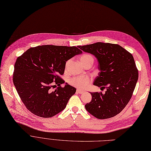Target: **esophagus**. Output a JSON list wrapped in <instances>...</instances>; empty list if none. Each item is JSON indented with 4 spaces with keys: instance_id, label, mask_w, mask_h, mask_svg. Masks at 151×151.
<instances>
[{
    "instance_id": "esophagus-1",
    "label": "esophagus",
    "mask_w": 151,
    "mask_h": 151,
    "mask_svg": "<svg viewBox=\"0 0 151 151\" xmlns=\"http://www.w3.org/2000/svg\"><path fill=\"white\" fill-rule=\"evenodd\" d=\"M77 93H79V94H82V93H84V91H82V90H78V89H77Z\"/></svg>"
}]
</instances>
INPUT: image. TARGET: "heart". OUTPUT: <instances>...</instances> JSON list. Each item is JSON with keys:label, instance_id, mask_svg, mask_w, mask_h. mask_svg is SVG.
Returning <instances> with one entry per match:
<instances>
[{"label": "heart", "instance_id": "b5f03b06", "mask_svg": "<svg viewBox=\"0 0 151 151\" xmlns=\"http://www.w3.org/2000/svg\"><path fill=\"white\" fill-rule=\"evenodd\" d=\"M80 61L83 65L85 66V64H87L88 63L93 62V57L90 54H83L81 56ZM69 63L70 60L66 61L65 64L66 69H68ZM90 82L91 78L88 76H77L72 78L69 81V83L71 85L80 89H84L87 88Z\"/></svg>", "mask_w": 151, "mask_h": 151}]
</instances>
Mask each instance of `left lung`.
<instances>
[{"mask_svg":"<svg viewBox=\"0 0 151 151\" xmlns=\"http://www.w3.org/2000/svg\"><path fill=\"white\" fill-rule=\"evenodd\" d=\"M83 52L98 59L100 70L93 85L106 88L102 92L90 93L91 102L85 109L99 119L116 116L130 101L138 79V70L133 55L117 44L97 42L79 46Z\"/></svg>","mask_w":151,"mask_h":151,"instance_id":"obj_1","label":"left lung"}]
</instances>
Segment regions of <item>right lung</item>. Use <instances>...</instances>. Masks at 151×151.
<instances>
[{"mask_svg":"<svg viewBox=\"0 0 151 151\" xmlns=\"http://www.w3.org/2000/svg\"><path fill=\"white\" fill-rule=\"evenodd\" d=\"M77 47L42 45L31 47L18 57L13 82L26 108L35 116L52 117L65 108L76 88L60 77L66 61L82 53ZM59 86L55 91L51 88Z\"/></svg>","mask_w":151,"mask_h":151,"instance_id":"right-lung-1","label":"right lung"}]
</instances>
